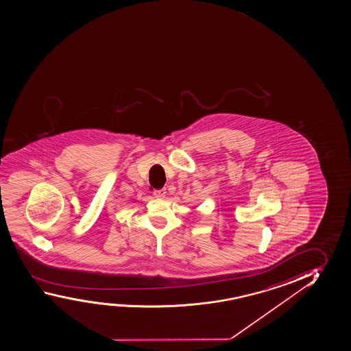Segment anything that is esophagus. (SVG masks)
Wrapping results in <instances>:
<instances>
[{
	"instance_id": "esophagus-1",
	"label": "esophagus",
	"mask_w": 351,
	"mask_h": 351,
	"mask_svg": "<svg viewBox=\"0 0 351 351\" xmlns=\"http://www.w3.org/2000/svg\"><path fill=\"white\" fill-rule=\"evenodd\" d=\"M154 196L156 199H163L166 196V189H160V190H154Z\"/></svg>"
}]
</instances>
